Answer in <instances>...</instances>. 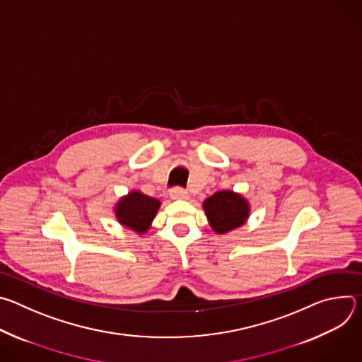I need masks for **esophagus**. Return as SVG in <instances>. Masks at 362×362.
<instances>
[{
    "mask_svg": "<svg viewBox=\"0 0 362 362\" xmlns=\"http://www.w3.org/2000/svg\"><path fill=\"white\" fill-rule=\"evenodd\" d=\"M170 197L173 200H183V199H187V192L180 187H175L170 190Z\"/></svg>",
    "mask_w": 362,
    "mask_h": 362,
    "instance_id": "esophagus-1",
    "label": "esophagus"
}]
</instances>
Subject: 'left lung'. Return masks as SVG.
Segmentation results:
<instances>
[{
  "mask_svg": "<svg viewBox=\"0 0 362 362\" xmlns=\"http://www.w3.org/2000/svg\"><path fill=\"white\" fill-rule=\"evenodd\" d=\"M206 218L218 235H226L243 226L250 216L249 200L233 190H219L202 203Z\"/></svg>",
  "mask_w": 362,
  "mask_h": 362,
  "instance_id": "1",
  "label": "left lung"
}]
</instances>
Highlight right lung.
<instances>
[{
	"mask_svg": "<svg viewBox=\"0 0 362 362\" xmlns=\"http://www.w3.org/2000/svg\"><path fill=\"white\" fill-rule=\"evenodd\" d=\"M160 206L162 203L159 199L150 197L140 190L133 189L116 202L113 214L123 228L141 236L151 228Z\"/></svg>",
	"mask_w": 362,
	"mask_h": 362,
	"instance_id": "obj_1",
	"label": "right lung"
}]
</instances>
